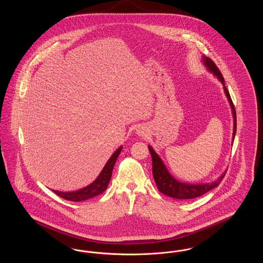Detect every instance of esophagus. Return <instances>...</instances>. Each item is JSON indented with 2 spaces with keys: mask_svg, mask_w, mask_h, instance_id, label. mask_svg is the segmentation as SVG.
<instances>
[{
  "mask_svg": "<svg viewBox=\"0 0 263 263\" xmlns=\"http://www.w3.org/2000/svg\"><path fill=\"white\" fill-rule=\"evenodd\" d=\"M139 134H140V135H142V132H141V131H140V132H139Z\"/></svg>",
  "mask_w": 263,
  "mask_h": 263,
  "instance_id": "34e87169",
  "label": "esophagus"
}]
</instances>
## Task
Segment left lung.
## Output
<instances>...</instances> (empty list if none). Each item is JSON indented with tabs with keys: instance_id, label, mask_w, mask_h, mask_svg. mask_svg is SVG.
<instances>
[{
	"instance_id": "left-lung-1",
	"label": "left lung",
	"mask_w": 263,
	"mask_h": 263,
	"mask_svg": "<svg viewBox=\"0 0 263 263\" xmlns=\"http://www.w3.org/2000/svg\"><path fill=\"white\" fill-rule=\"evenodd\" d=\"M202 62L204 66L207 68V70L212 73L223 85V88L225 91L226 97L229 100L232 113H233V118H234V129H233V142L235 139V135L237 132V115H236V109L233 104V101L231 100L229 90L227 89L225 86V81L224 78L215 65V63L212 60L206 56L202 57ZM149 151H150L151 156H152V161H153V175L155 182L157 184V187L164 195L175 198L176 200H188V199H193L196 197H199L201 195L205 194L209 190L213 188L217 187L221 181L223 180L225 173L219 176V178L215 181L209 182V183H189V182H183L179 181L176 178H175L173 175L170 174L168 170L164 165L163 160L161 157L155 152V150L152 148V146H148Z\"/></svg>"
}]
</instances>
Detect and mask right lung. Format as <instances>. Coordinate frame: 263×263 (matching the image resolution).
<instances>
[{"label": "right lung", "instance_id": "obj_1", "mask_svg": "<svg viewBox=\"0 0 263 263\" xmlns=\"http://www.w3.org/2000/svg\"><path fill=\"white\" fill-rule=\"evenodd\" d=\"M122 146H120L117 150L115 151L110 157V159L105 163L102 171L100 172V175L86 187L81 188L76 191H70V192H63L58 190H53L58 196L62 197L63 199L66 200L73 201V202H81V201L88 200L92 197H96L101 194L106 190L108 186L109 180L112 175L113 166L116 163V160L122 151Z\"/></svg>", "mask_w": 263, "mask_h": 263}]
</instances>
